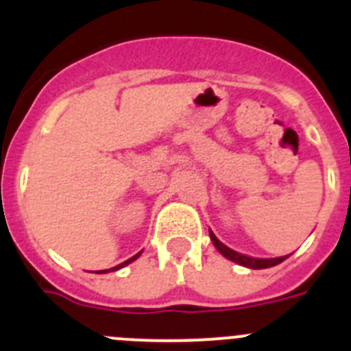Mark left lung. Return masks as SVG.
Listing matches in <instances>:
<instances>
[{"instance_id": "1", "label": "left lung", "mask_w": 351, "mask_h": 351, "mask_svg": "<svg viewBox=\"0 0 351 351\" xmlns=\"http://www.w3.org/2000/svg\"><path fill=\"white\" fill-rule=\"evenodd\" d=\"M209 235H210V241H213L214 247L221 253L225 258L232 260V262L239 263V265H244V267L247 269H267V267H274V265H278V263H281L283 260L288 258L287 256H278V258H253V256H247V255H241V253H237V251L230 250L228 246H225V244L219 241L216 235L213 234V232L209 230Z\"/></svg>"}]
</instances>
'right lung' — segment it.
<instances>
[{"label":"right lung","mask_w":351,"mask_h":351,"mask_svg":"<svg viewBox=\"0 0 351 351\" xmlns=\"http://www.w3.org/2000/svg\"><path fill=\"white\" fill-rule=\"evenodd\" d=\"M142 253V251H141ZM141 253H137V255L135 256H132V258H128L126 260V262H123V263H119V265H116V267H112V269H107V271H96L98 272V274H105V272H110V271H117V269H121V267H125V265H128V263H132L133 260H137L138 256H141Z\"/></svg>","instance_id":"1"}]
</instances>
